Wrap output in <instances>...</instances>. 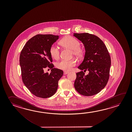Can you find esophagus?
I'll return each instance as SVG.
<instances>
[{"label":"esophagus","mask_w":132,"mask_h":132,"mask_svg":"<svg viewBox=\"0 0 132 132\" xmlns=\"http://www.w3.org/2000/svg\"><path fill=\"white\" fill-rule=\"evenodd\" d=\"M68 73H69V72H68V71H64V75H67Z\"/></svg>","instance_id":"34e87169"}]
</instances>
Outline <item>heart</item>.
<instances>
[{
	"mask_svg": "<svg viewBox=\"0 0 132 132\" xmlns=\"http://www.w3.org/2000/svg\"><path fill=\"white\" fill-rule=\"evenodd\" d=\"M59 44L64 48L72 50V56H75L78 59H81L84 56L85 49L80 46V42L75 38L71 36L65 37L60 40ZM50 53L52 58L58 59L60 55V50L56 45H52L50 49ZM76 65V61L73 59L71 60H62L56 64L57 68L65 71H70Z\"/></svg>",
	"mask_w": 132,
	"mask_h": 132,
	"instance_id": "1",
	"label": "heart"
}]
</instances>
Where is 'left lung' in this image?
Here are the masks:
<instances>
[{"label": "left lung", "instance_id": "left-lung-1", "mask_svg": "<svg viewBox=\"0 0 132 132\" xmlns=\"http://www.w3.org/2000/svg\"><path fill=\"white\" fill-rule=\"evenodd\" d=\"M84 44L85 53L83 62L76 73L74 86L82 95L90 96L100 93L106 86L110 77L111 58L106 45L98 37L89 33L73 34Z\"/></svg>", "mask_w": 132, "mask_h": 132}]
</instances>
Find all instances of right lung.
<instances>
[{"mask_svg":"<svg viewBox=\"0 0 132 132\" xmlns=\"http://www.w3.org/2000/svg\"><path fill=\"white\" fill-rule=\"evenodd\" d=\"M59 39L52 34H37L29 39L21 52L20 65L22 81L32 94L41 98L51 97L56 93L62 70L54 68L50 53L51 46ZM46 68L52 69L44 73Z\"/></svg>","mask_w":132,"mask_h":132,"instance_id":"obj_1","label":"right lung"}]
</instances>
